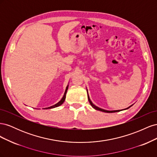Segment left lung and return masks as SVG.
I'll list each match as a JSON object with an SVG mask.
<instances>
[{
    "instance_id": "8db88e82",
    "label": "left lung",
    "mask_w": 157,
    "mask_h": 157,
    "mask_svg": "<svg viewBox=\"0 0 157 157\" xmlns=\"http://www.w3.org/2000/svg\"><path fill=\"white\" fill-rule=\"evenodd\" d=\"M86 90H87V94H88V101H89V102H90V105H91V106H92L94 109H96V110H98V111H100L105 112V113H115V112H119V111H122V110H126V109H128V108H130V107H132V106L133 105H132L131 106L128 107V108H126V109H122V110H115V111H107V110H105V109H101V108H99V107H97V106L95 105L94 104H93V103L92 102V101L90 100V99L89 95H88V90L86 89Z\"/></svg>"
}]
</instances>
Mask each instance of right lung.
Listing matches in <instances>:
<instances>
[{"label": "right lung", "instance_id": "obj_1", "mask_svg": "<svg viewBox=\"0 0 157 157\" xmlns=\"http://www.w3.org/2000/svg\"><path fill=\"white\" fill-rule=\"evenodd\" d=\"M68 87H69V84L67 86V87H66V89H65V93H64V95L63 98H61V100L58 102L56 104H55V105H52V106H50V107H46V108H44V109H53V108H55V107H59L60 106L61 104H63V103L65 101V98H66V94H67V90H68Z\"/></svg>", "mask_w": 157, "mask_h": 157}]
</instances>
